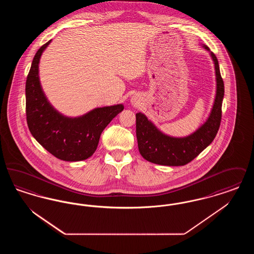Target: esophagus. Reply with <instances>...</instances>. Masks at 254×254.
<instances>
[{"label": "esophagus", "mask_w": 254, "mask_h": 254, "mask_svg": "<svg viewBox=\"0 0 254 254\" xmlns=\"http://www.w3.org/2000/svg\"><path fill=\"white\" fill-rule=\"evenodd\" d=\"M131 102H132V104H137V103H138V100H137L136 98H132Z\"/></svg>", "instance_id": "obj_1"}]
</instances>
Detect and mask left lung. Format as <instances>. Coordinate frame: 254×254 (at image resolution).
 <instances>
[{"mask_svg":"<svg viewBox=\"0 0 254 254\" xmlns=\"http://www.w3.org/2000/svg\"><path fill=\"white\" fill-rule=\"evenodd\" d=\"M207 51L209 49L203 46ZM216 74V96L207 120L195 132L183 138L161 132L141 112L136 113V136L141 155L146 161L162 166H185L197 157L214 140L222 118V103L225 93L217 58L209 51Z\"/></svg>","mask_w":254,"mask_h":254,"instance_id":"8db88e82","label":"left lung"}]
</instances>
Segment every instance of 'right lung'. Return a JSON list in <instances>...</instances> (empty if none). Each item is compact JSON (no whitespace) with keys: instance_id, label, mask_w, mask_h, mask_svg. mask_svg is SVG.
I'll return each instance as SVG.
<instances>
[{"instance_id":"right-lung-1","label":"right lung","mask_w":254,"mask_h":254,"mask_svg":"<svg viewBox=\"0 0 254 254\" xmlns=\"http://www.w3.org/2000/svg\"><path fill=\"white\" fill-rule=\"evenodd\" d=\"M37 51L25 83V113L29 131L49 153L63 161L76 162L90 157L100 136L111 120L124 109L116 105L93 109L75 118L65 117L49 104L39 79V63L44 50Z\"/></svg>"}]
</instances>
